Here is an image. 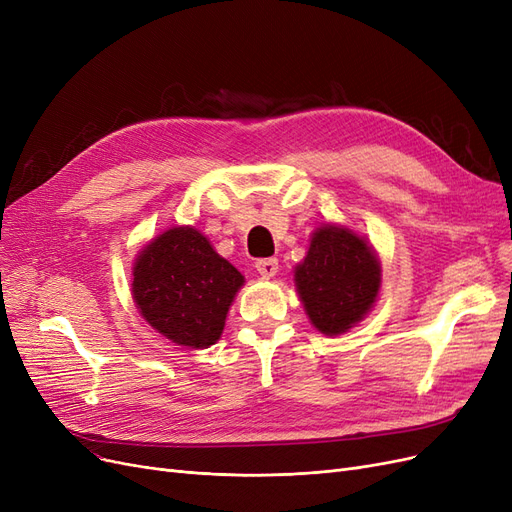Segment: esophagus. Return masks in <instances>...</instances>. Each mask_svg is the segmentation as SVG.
I'll return each mask as SVG.
<instances>
[{
	"mask_svg": "<svg viewBox=\"0 0 512 512\" xmlns=\"http://www.w3.org/2000/svg\"><path fill=\"white\" fill-rule=\"evenodd\" d=\"M256 271L264 277V279H269V277H275L277 275V269H279V262H277V258H260V260H256Z\"/></svg>",
	"mask_w": 512,
	"mask_h": 512,
	"instance_id": "obj_1",
	"label": "esophagus"
}]
</instances>
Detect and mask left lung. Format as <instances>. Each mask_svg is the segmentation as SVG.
Segmentation results:
<instances>
[{"mask_svg":"<svg viewBox=\"0 0 512 512\" xmlns=\"http://www.w3.org/2000/svg\"><path fill=\"white\" fill-rule=\"evenodd\" d=\"M294 284L311 324L322 334H343L373 309L381 288V262L364 237L324 224L294 269Z\"/></svg>","mask_w":512,"mask_h":512,"instance_id":"8db88e82","label":"left lung"}]
</instances>
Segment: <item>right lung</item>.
<instances>
[{
    "instance_id": "add662e5",
    "label": "right lung",
    "mask_w": 512,
    "mask_h": 512,
    "mask_svg": "<svg viewBox=\"0 0 512 512\" xmlns=\"http://www.w3.org/2000/svg\"><path fill=\"white\" fill-rule=\"evenodd\" d=\"M243 275L192 226L152 239L133 264V301L144 320L175 345L205 349L224 330Z\"/></svg>"
}]
</instances>
